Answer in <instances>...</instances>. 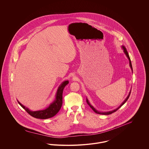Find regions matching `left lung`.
<instances>
[{
	"label": "left lung",
	"mask_w": 149,
	"mask_h": 149,
	"mask_svg": "<svg viewBox=\"0 0 149 149\" xmlns=\"http://www.w3.org/2000/svg\"><path fill=\"white\" fill-rule=\"evenodd\" d=\"M122 47H123V49H124V52H125V53L126 54V56L128 58V60H129V61H130V67H131V70H132V64H131V60H130V57H129V55H128V53L127 51V50H126V49L125 48V46H122ZM130 93H131V92H130V93H129V94H128V95L127 97V98L125 99V100L122 103V104L118 108H116V109H115V110H113V111H109V112H99V111H97V110H96L93 106H92L91 104H90V103H89V102H88V100L86 99V103H87V104L89 106V107L93 109V111L95 112V113H98V114H102V115H109V114H111V113H112L113 112H116L119 108H120L126 102H127V100H128V99L129 98V97H130Z\"/></svg>",
	"instance_id": "1"
}]
</instances>
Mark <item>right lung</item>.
I'll list each match as a JSON object with an SVG mask.
<instances>
[{"label":"right lung","instance_id":"1","mask_svg":"<svg viewBox=\"0 0 149 149\" xmlns=\"http://www.w3.org/2000/svg\"><path fill=\"white\" fill-rule=\"evenodd\" d=\"M69 83L68 81H65L62 83L60 85L57 90V95H56V99L54 101L53 103H52L48 108L44 110L37 111H31L29 110L28 108L23 106L19 102L18 103L20 106L26 110V111L31 116L37 118V119H45L50 118L54 116H55L58 112L60 111L61 107L63 104V93L64 88L66 85Z\"/></svg>","mask_w":149,"mask_h":149}]
</instances>
